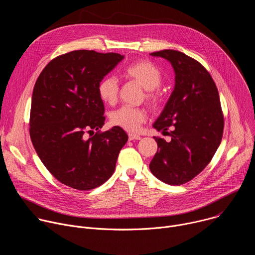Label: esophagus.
I'll use <instances>...</instances> for the list:
<instances>
[{"mask_svg": "<svg viewBox=\"0 0 255 255\" xmlns=\"http://www.w3.org/2000/svg\"><path fill=\"white\" fill-rule=\"evenodd\" d=\"M128 137H129V140H139V139H141V136H139L137 134H132V133H129Z\"/></svg>", "mask_w": 255, "mask_h": 255, "instance_id": "obj_1", "label": "esophagus"}]
</instances>
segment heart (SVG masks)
Returning a JSON list of instances; mask_svg holds the SVG:
<instances>
[{
  "instance_id": "1",
  "label": "heart",
  "mask_w": 255,
  "mask_h": 255,
  "mask_svg": "<svg viewBox=\"0 0 255 255\" xmlns=\"http://www.w3.org/2000/svg\"><path fill=\"white\" fill-rule=\"evenodd\" d=\"M123 76L129 80L135 81L145 89V100L151 106H156L161 100L159 86L162 82V74L159 68L149 61H137L123 70ZM119 85L115 78L107 77L98 85V94L100 99L107 104H115L118 99ZM147 113L142 108L131 106H122L111 114V123L124 130L137 131L141 124L146 120Z\"/></svg>"
}]
</instances>
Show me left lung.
Instances as JSON below:
<instances>
[{
    "instance_id": "1",
    "label": "left lung",
    "mask_w": 255,
    "mask_h": 255,
    "mask_svg": "<svg viewBox=\"0 0 255 255\" xmlns=\"http://www.w3.org/2000/svg\"><path fill=\"white\" fill-rule=\"evenodd\" d=\"M151 55L170 61L175 87L153 124L163 133L171 128L167 132L171 141L154 136L158 148L149 168L163 183L180 186L197 176L212 160L222 140L224 115L216 84L198 60L170 49Z\"/></svg>"
}]
</instances>
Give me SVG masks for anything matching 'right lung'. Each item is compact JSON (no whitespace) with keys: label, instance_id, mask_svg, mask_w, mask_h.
<instances>
[{"label":"right lung","instance_id":"right-lung-1","mask_svg":"<svg viewBox=\"0 0 255 255\" xmlns=\"http://www.w3.org/2000/svg\"><path fill=\"white\" fill-rule=\"evenodd\" d=\"M123 57L113 52L70 51L50 60L35 83L30 138L44 166L67 187L96 189L115 170L128 135L119 126L99 130L105 122V107L98 85Z\"/></svg>","mask_w":255,"mask_h":255}]
</instances>
